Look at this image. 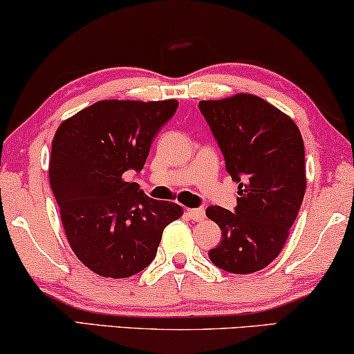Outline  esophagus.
<instances>
[{"label":"esophagus","mask_w":354,"mask_h":354,"mask_svg":"<svg viewBox=\"0 0 354 354\" xmlns=\"http://www.w3.org/2000/svg\"><path fill=\"white\" fill-rule=\"evenodd\" d=\"M187 214L190 219L200 222L205 219V209L203 207H195V209H187Z\"/></svg>","instance_id":"1"}]
</instances>
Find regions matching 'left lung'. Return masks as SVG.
I'll use <instances>...</instances> for the list:
<instances>
[{"label": "left lung", "instance_id": "1", "mask_svg": "<svg viewBox=\"0 0 354 354\" xmlns=\"http://www.w3.org/2000/svg\"><path fill=\"white\" fill-rule=\"evenodd\" d=\"M200 111L239 182L235 211L209 206L206 216L222 230L209 251L217 268L251 274L277 258L306 190L304 145L297 124L259 96L200 101Z\"/></svg>", "mask_w": 354, "mask_h": 354}]
</instances>
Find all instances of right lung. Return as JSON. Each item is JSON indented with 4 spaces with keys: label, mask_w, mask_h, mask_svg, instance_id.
<instances>
[{
    "label": "right lung",
    "mask_w": 354,
    "mask_h": 354,
    "mask_svg": "<svg viewBox=\"0 0 354 354\" xmlns=\"http://www.w3.org/2000/svg\"><path fill=\"white\" fill-rule=\"evenodd\" d=\"M177 100H103L66 119L51 145L50 183L67 241L95 274L125 279L148 268L162 230L182 216L124 174L140 172Z\"/></svg>",
    "instance_id": "1"
}]
</instances>
